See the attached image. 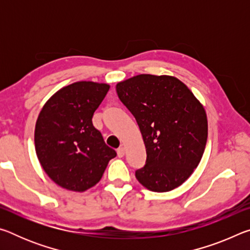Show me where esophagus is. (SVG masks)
<instances>
[{"mask_svg":"<svg viewBox=\"0 0 250 250\" xmlns=\"http://www.w3.org/2000/svg\"><path fill=\"white\" fill-rule=\"evenodd\" d=\"M117 153H118V156H119V158H122V156L125 155V147L120 146L119 149L117 150Z\"/></svg>","mask_w":250,"mask_h":250,"instance_id":"34e87169","label":"esophagus"}]
</instances>
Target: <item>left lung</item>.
<instances>
[{
  "label": "left lung",
  "instance_id": "left-lung-1",
  "mask_svg": "<svg viewBox=\"0 0 250 250\" xmlns=\"http://www.w3.org/2000/svg\"><path fill=\"white\" fill-rule=\"evenodd\" d=\"M146 150L135 177L147 189L168 192L188 179L207 141L205 110L185 84L171 76L138 75L117 84Z\"/></svg>",
  "mask_w": 250,
  "mask_h": 250
}]
</instances>
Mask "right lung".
I'll return each mask as SVG.
<instances>
[{
	"label": "right lung",
	"instance_id": "right-lung-1",
	"mask_svg": "<svg viewBox=\"0 0 250 250\" xmlns=\"http://www.w3.org/2000/svg\"><path fill=\"white\" fill-rule=\"evenodd\" d=\"M109 84L78 82L57 91L42 109L35 126V150L50 179L69 191L98 183L117 152L92 125Z\"/></svg>",
	"mask_w": 250,
	"mask_h": 250
}]
</instances>
